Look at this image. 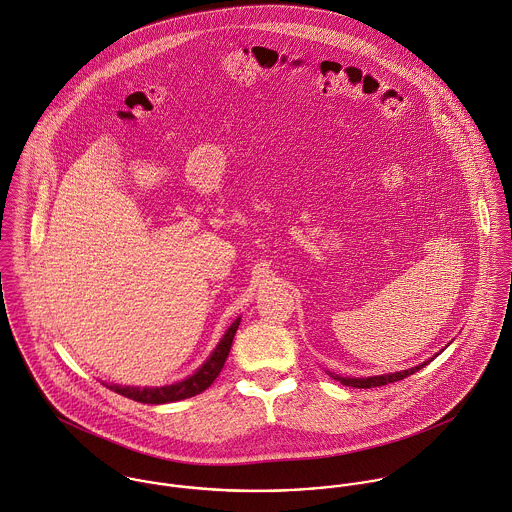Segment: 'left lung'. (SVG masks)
I'll use <instances>...</instances> for the list:
<instances>
[{
  "mask_svg": "<svg viewBox=\"0 0 512 512\" xmlns=\"http://www.w3.org/2000/svg\"><path fill=\"white\" fill-rule=\"evenodd\" d=\"M425 364H427V362H423L421 366L404 370V372L386 374V376H372V378H340V376H332V378H334V380H340V384L350 386V388H378V386H386V384H392V382H398V380L408 378L413 372L421 370Z\"/></svg>",
  "mask_w": 512,
  "mask_h": 512,
  "instance_id": "obj_1",
  "label": "left lung"
}]
</instances>
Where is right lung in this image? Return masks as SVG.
<instances>
[{
    "mask_svg": "<svg viewBox=\"0 0 512 512\" xmlns=\"http://www.w3.org/2000/svg\"><path fill=\"white\" fill-rule=\"evenodd\" d=\"M237 328H239V318L223 334L221 342L211 352V356L207 358L204 366L184 382L164 386V388H144V390H140V388H122V386H114V384L106 386V388L114 390L116 394H120L124 398L140 402V404H170V402L192 398V396L204 392L205 388H209L213 384V380L219 376V372H221V368H223V364L229 356L231 342H233V336H235Z\"/></svg>",
    "mask_w": 512,
    "mask_h": 512,
    "instance_id": "obj_1",
    "label": "right lung"
}]
</instances>
